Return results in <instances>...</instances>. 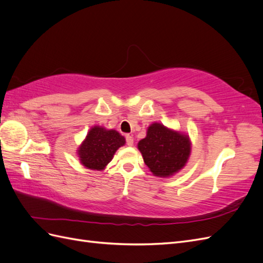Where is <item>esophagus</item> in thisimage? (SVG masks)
<instances>
[{"label": "esophagus", "mask_w": 263, "mask_h": 263, "mask_svg": "<svg viewBox=\"0 0 263 263\" xmlns=\"http://www.w3.org/2000/svg\"><path fill=\"white\" fill-rule=\"evenodd\" d=\"M134 144V138L132 136H129V135H127L126 136V145L127 146H133Z\"/></svg>", "instance_id": "obj_1"}]
</instances>
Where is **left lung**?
<instances>
[{
    "label": "left lung",
    "mask_w": 263,
    "mask_h": 263,
    "mask_svg": "<svg viewBox=\"0 0 263 263\" xmlns=\"http://www.w3.org/2000/svg\"><path fill=\"white\" fill-rule=\"evenodd\" d=\"M138 149L155 176L170 177L186 163L191 144L185 135L155 123L149 126L147 137L138 142Z\"/></svg>",
    "instance_id": "1"
}]
</instances>
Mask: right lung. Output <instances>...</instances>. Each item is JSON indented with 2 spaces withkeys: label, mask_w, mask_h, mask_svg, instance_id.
<instances>
[{
  "label": "right lung",
  "mask_w": 263,
  "mask_h": 263,
  "mask_svg": "<svg viewBox=\"0 0 263 263\" xmlns=\"http://www.w3.org/2000/svg\"><path fill=\"white\" fill-rule=\"evenodd\" d=\"M123 145H125V138L119 133L95 126L87 134L78 154L86 168L102 170L112 160L115 151Z\"/></svg>",
  "instance_id": "add662e5"
}]
</instances>
